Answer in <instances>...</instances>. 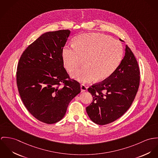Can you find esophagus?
<instances>
[{"label": "esophagus", "mask_w": 158, "mask_h": 158, "mask_svg": "<svg viewBox=\"0 0 158 158\" xmlns=\"http://www.w3.org/2000/svg\"><path fill=\"white\" fill-rule=\"evenodd\" d=\"M81 91L82 92H84V91H85L87 90V87L85 85V84H82L81 85Z\"/></svg>", "instance_id": "34e87169"}]
</instances>
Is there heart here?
Here are the masks:
<instances>
[{"instance_id":"1","label":"heart","mask_w":158,"mask_h":158,"mask_svg":"<svg viewBox=\"0 0 158 158\" xmlns=\"http://www.w3.org/2000/svg\"><path fill=\"white\" fill-rule=\"evenodd\" d=\"M67 70H76L83 64L85 67L74 71L72 76L88 82L95 78L103 81L108 78L118 67L122 60V44L111 37L100 33H85L77 36L74 46H65L62 52Z\"/></svg>"}]
</instances>
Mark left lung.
Returning <instances> with one entry per match:
<instances>
[{"label": "left lung", "mask_w": 158, "mask_h": 158, "mask_svg": "<svg viewBox=\"0 0 158 158\" xmlns=\"http://www.w3.org/2000/svg\"><path fill=\"white\" fill-rule=\"evenodd\" d=\"M139 75L138 62L126 45L125 56L113 74L88 88L93 96V102L86 108L90 119L102 125L121 117L135 98L139 86Z\"/></svg>", "instance_id": "left-lung-1"}]
</instances>
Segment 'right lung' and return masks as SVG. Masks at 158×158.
Wrapping results in <instances>:
<instances>
[{
	"label": "right lung",
	"instance_id": "add662e5",
	"mask_svg": "<svg viewBox=\"0 0 158 158\" xmlns=\"http://www.w3.org/2000/svg\"><path fill=\"white\" fill-rule=\"evenodd\" d=\"M70 34L62 30L42 35L25 49L18 63L20 98L28 111L45 123L60 121L71 101L81 93L80 84L71 79L64 67L62 52Z\"/></svg>",
	"mask_w": 158,
	"mask_h": 158
}]
</instances>
